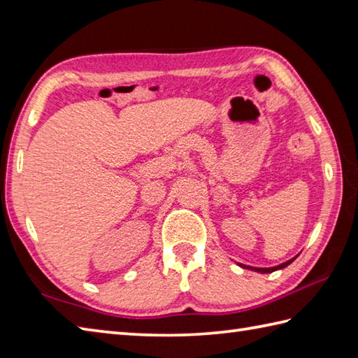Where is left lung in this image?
Listing matches in <instances>:
<instances>
[{"mask_svg":"<svg viewBox=\"0 0 358 358\" xmlns=\"http://www.w3.org/2000/svg\"><path fill=\"white\" fill-rule=\"evenodd\" d=\"M294 260H295V257L291 258V260H287V262H285V263L278 264V266H273V268H254V266H246V264H241V263H238V266H241V268H245V269H250V271L260 272V273H271V272H273V271H278V269L286 268V266L291 264Z\"/></svg>","mask_w":358,"mask_h":358,"instance_id":"left-lung-1","label":"left lung"}]
</instances>
